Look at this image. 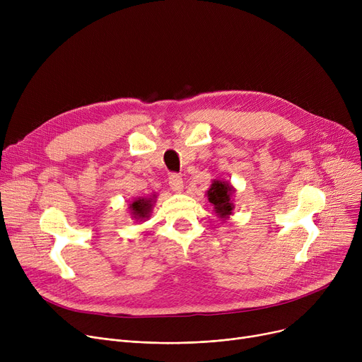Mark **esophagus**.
<instances>
[{
	"label": "esophagus",
	"instance_id": "34e87169",
	"mask_svg": "<svg viewBox=\"0 0 362 362\" xmlns=\"http://www.w3.org/2000/svg\"><path fill=\"white\" fill-rule=\"evenodd\" d=\"M168 185H170V187L173 189V191H180V189L183 187V179H182V176L179 175V173H171L170 176H168Z\"/></svg>",
	"mask_w": 362,
	"mask_h": 362
}]
</instances>
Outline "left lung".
<instances>
[{
	"instance_id": "8db88e82",
	"label": "left lung",
	"mask_w": 362,
	"mask_h": 362,
	"mask_svg": "<svg viewBox=\"0 0 362 362\" xmlns=\"http://www.w3.org/2000/svg\"><path fill=\"white\" fill-rule=\"evenodd\" d=\"M233 187L221 180H214L211 185L210 191H208V201H210L214 205V210L217 216L220 217H227L232 214L233 210V202H232V195H233Z\"/></svg>"
}]
</instances>
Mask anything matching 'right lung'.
I'll use <instances>...</instances> for the list:
<instances>
[{"instance_id":"add662e5","label":"right lung","mask_w":362,"mask_h":362,"mask_svg":"<svg viewBox=\"0 0 362 362\" xmlns=\"http://www.w3.org/2000/svg\"><path fill=\"white\" fill-rule=\"evenodd\" d=\"M151 208H152V201L146 199V198H139L135 202L130 204V211L135 218H146L151 213Z\"/></svg>"}]
</instances>
